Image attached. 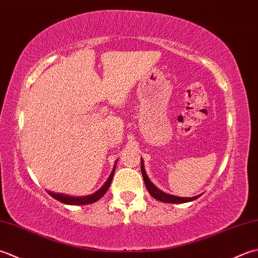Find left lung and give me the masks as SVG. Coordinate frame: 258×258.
I'll return each mask as SVG.
<instances>
[{"label":"left lung","mask_w":258,"mask_h":258,"mask_svg":"<svg viewBox=\"0 0 258 258\" xmlns=\"http://www.w3.org/2000/svg\"><path fill=\"white\" fill-rule=\"evenodd\" d=\"M141 172H143V177H144V180H145L147 189H148L150 195L154 197L155 199H157V201L164 202V203H170V204H180V203L192 202L194 199H196V198L199 197V196H196V197H178V196H173V195H170V194H167L165 191L160 190L158 187H156L154 183L150 181L148 176H147L143 161H141Z\"/></svg>","instance_id":"obj_1"}]
</instances>
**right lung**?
I'll list each match as a JSON object with an SVG mask.
<instances>
[{"label":"right lung","instance_id":"1","mask_svg":"<svg viewBox=\"0 0 258 258\" xmlns=\"http://www.w3.org/2000/svg\"><path fill=\"white\" fill-rule=\"evenodd\" d=\"M113 173H114V169L112 170L111 175L109 176L108 180L104 182V185L94 194H91V195L72 196V195H69V194H63V192H54V191H48V192L50 196L56 199V201H59V202H61L63 204H67V205H88V204L96 203L104 195V194L107 192L108 188L110 187V185H111Z\"/></svg>","mask_w":258,"mask_h":258}]
</instances>
